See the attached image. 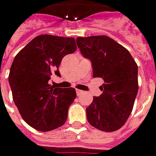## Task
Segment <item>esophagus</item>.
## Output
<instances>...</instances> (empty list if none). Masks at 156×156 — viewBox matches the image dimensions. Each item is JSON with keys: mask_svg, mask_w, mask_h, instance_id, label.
Wrapping results in <instances>:
<instances>
[{"mask_svg": "<svg viewBox=\"0 0 156 156\" xmlns=\"http://www.w3.org/2000/svg\"><path fill=\"white\" fill-rule=\"evenodd\" d=\"M76 93H77L78 96H81L83 93V90H78V89H76Z\"/></svg>", "mask_w": 156, "mask_h": 156, "instance_id": "obj_1", "label": "esophagus"}]
</instances>
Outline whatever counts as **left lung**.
Here are the masks:
<instances>
[{
  "label": "left lung",
  "mask_w": 156,
  "mask_h": 156,
  "mask_svg": "<svg viewBox=\"0 0 156 156\" xmlns=\"http://www.w3.org/2000/svg\"><path fill=\"white\" fill-rule=\"evenodd\" d=\"M83 57L90 59L93 77L101 78L102 94L86 108L87 119L103 131L119 130L131 114L138 91L137 65L130 52L107 36L77 38Z\"/></svg>",
  "instance_id": "8db88e82"
}]
</instances>
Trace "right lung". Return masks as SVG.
I'll list each match as a JSON object with an SVG mask.
<instances>
[{
  "instance_id": "right-lung-1",
  "label": "right lung",
  "mask_w": 156,
  "mask_h": 156,
  "mask_svg": "<svg viewBox=\"0 0 156 156\" xmlns=\"http://www.w3.org/2000/svg\"><path fill=\"white\" fill-rule=\"evenodd\" d=\"M73 37L39 35L15 56L8 81L12 99L23 119L34 129L49 131L63 126L77 94L74 88L48 83L66 55L76 51Z\"/></svg>"
}]
</instances>
